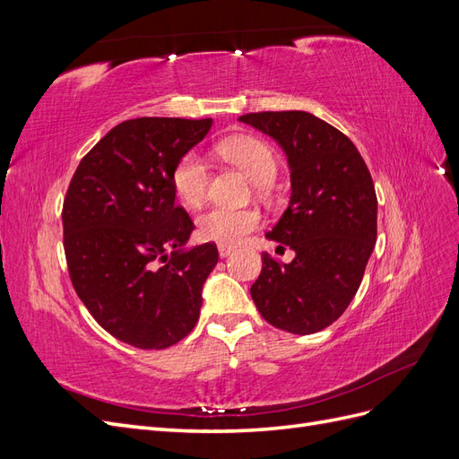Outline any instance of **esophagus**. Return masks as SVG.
<instances>
[{"instance_id":"1","label":"esophagus","mask_w":459,"mask_h":459,"mask_svg":"<svg viewBox=\"0 0 459 459\" xmlns=\"http://www.w3.org/2000/svg\"><path fill=\"white\" fill-rule=\"evenodd\" d=\"M231 253H233V247H231V245H218V255H220L221 258L230 256Z\"/></svg>"}]
</instances>
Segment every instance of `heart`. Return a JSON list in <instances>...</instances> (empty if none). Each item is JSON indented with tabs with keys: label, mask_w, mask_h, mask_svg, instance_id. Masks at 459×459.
<instances>
[{
	"label": "heart",
	"mask_w": 459,
	"mask_h": 459,
	"mask_svg": "<svg viewBox=\"0 0 459 459\" xmlns=\"http://www.w3.org/2000/svg\"><path fill=\"white\" fill-rule=\"evenodd\" d=\"M218 151L228 160L235 162L255 184H268L277 172V155L273 147L255 135H238L221 142ZM208 184L211 169L203 152L189 151L179 159L172 172V186L178 199L187 206L199 204ZM262 216L255 208H228L208 206L197 216V235L203 241H214L220 245H235L245 235L255 231Z\"/></svg>",
	"instance_id": "heart-1"
}]
</instances>
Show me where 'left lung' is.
I'll return each mask as SVG.
<instances>
[{
    "instance_id": "1",
    "label": "left lung",
    "mask_w": 459,
    "mask_h": 459,
    "mask_svg": "<svg viewBox=\"0 0 459 459\" xmlns=\"http://www.w3.org/2000/svg\"><path fill=\"white\" fill-rule=\"evenodd\" d=\"M285 151L290 201L268 239L297 253L283 264L262 253L251 287L260 316L277 329L310 335L349 308L377 239V195L356 145L304 110L239 117Z\"/></svg>"
}]
</instances>
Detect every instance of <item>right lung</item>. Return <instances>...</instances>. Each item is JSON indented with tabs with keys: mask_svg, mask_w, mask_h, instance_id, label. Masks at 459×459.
<instances>
[{
	"mask_svg": "<svg viewBox=\"0 0 459 459\" xmlns=\"http://www.w3.org/2000/svg\"><path fill=\"white\" fill-rule=\"evenodd\" d=\"M211 126L212 118L122 122L80 160L66 189L63 245L73 287L97 324L135 349H169L199 319L218 248H182L195 224L176 204L172 172Z\"/></svg>",
	"mask_w": 459,
	"mask_h": 459,
	"instance_id": "right-lung-1",
	"label": "right lung"
}]
</instances>
